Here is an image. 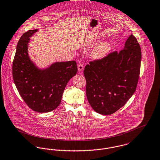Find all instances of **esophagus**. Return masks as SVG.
Listing matches in <instances>:
<instances>
[{"label":"esophagus","instance_id":"esophagus-1","mask_svg":"<svg viewBox=\"0 0 160 160\" xmlns=\"http://www.w3.org/2000/svg\"><path fill=\"white\" fill-rule=\"evenodd\" d=\"M78 71H82L84 69V66H83V64L82 63H80L78 65Z\"/></svg>","mask_w":160,"mask_h":160}]
</instances>
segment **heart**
<instances>
[{
    "mask_svg": "<svg viewBox=\"0 0 160 160\" xmlns=\"http://www.w3.org/2000/svg\"><path fill=\"white\" fill-rule=\"evenodd\" d=\"M111 48L110 42L105 41L98 43L95 46L91 52V57L94 59H102L106 56Z\"/></svg>",
    "mask_w": 160,
    "mask_h": 160,
    "instance_id": "1",
    "label": "heart"
}]
</instances>
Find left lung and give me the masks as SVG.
Listing matches in <instances>:
<instances>
[{"mask_svg": "<svg viewBox=\"0 0 160 160\" xmlns=\"http://www.w3.org/2000/svg\"><path fill=\"white\" fill-rule=\"evenodd\" d=\"M140 45L132 34L119 52L114 51L85 66L88 100L96 112L111 115L135 92L140 73Z\"/></svg>", "mask_w": 160, "mask_h": 160, "instance_id": "8db88e82", "label": "left lung"}]
</instances>
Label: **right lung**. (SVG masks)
Returning <instances> with one entry per match:
<instances>
[{
	"instance_id": "obj_1",
	"label": "right lung",
	"mask_w": 160,
	"mask_h": 160,
	"mask_svg": "<svg viewBox=\"0 0 160 160\" xmlns=\"http://www.w3.org/2000/svg\"><path fill=\"white\" fill-rule=\"evenodd\" d=\"M37 31L29 30L20 38L12 63V77L19 94L29 108L38 112H48L60 104L67 83L77 72V66L72 60L38 68L28 54L29 38Z\"/></svg>"
}]
</instances>
